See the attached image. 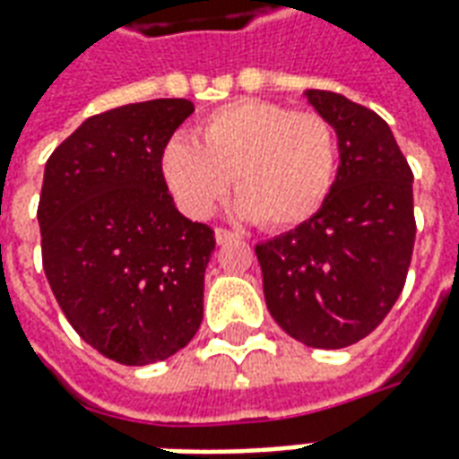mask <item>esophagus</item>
I'll return each mask as SVG.
<instances>
[{
    "instance_id": "esophagus-1",
    "label": "esophagus",
    "mask_w": 459,
    "mask_h": 459,
    "mask_svg": "<svg viewBox=\"0 0 459 459\" xmlns=\"http://www.w3.org/2000/svg\"><path fill=\"white\" fill-rule=\"evenodd\" d=\"M233 240H240L238 233H233L229 229H216V243L219 246H226V243H233Z\"/></svg>"
}]
</instances>
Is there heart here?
<instances>
[{
  "label": "heart",
  "mask_w": 459,
  "mask_h": 459,
  "mask_svg": "<svg viewBox=\"0 0 459 459\" xmlns=\"http://www.w3.org/2000/svg\"><path fill=\"white\" fill-rule=\"evenodd\" d=\"M160 168L192 216H209L233 178L238 212L284 230L314 219L328 202L338 178V138L318 114L238 100L204 118L196 141L175 135L162 148Z\"/></svg>",
  "instance_id": "b5f03b06"
}]
</instances>
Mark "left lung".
I'll return each instance as SVG.
<instances>
[{
	"mask_svg": "<svg viewBox=\"0 0 459 459\" xmlns=\"http://www.w3.org/2000/svg\"><path fill=\"white\" fill-rule=\"evenodd\" d=\"M338 134L341 168L314 219L255 246L273 318L308 348L338 351L382 324L409 274L413 172L382 117L342 94L308 91Z\"/></svg>",
	"mask_w": 459,
	"mask_h": 459,
	"instance_id": "8db88e82",
	"label": "left lung"
}]
</instances>
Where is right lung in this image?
<instances>
[{
	"label": "right lung",
	"instance_id": "obj_1",
	"mask_svg": "<svg viewBox=\"0 0 459 459\" xmlns=\"http://www.w3.org/2000/svg\"><path fill=\"white\" fill-rule=\"evenodd\" d=\"M195 111L152 100L94 114L46 162L40 255L57 304L84 342L121 365L182 351L204 318L213 229L178 212L162 148Z\"/></svg>",
	"mask_w": 459,
	"mask_h": 459
}]
</instances>
